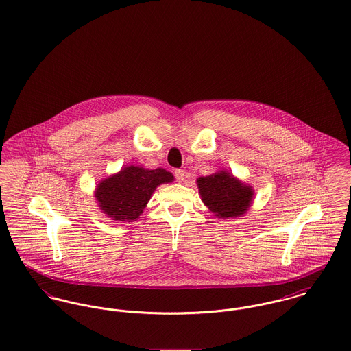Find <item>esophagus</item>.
<instances>
[{"mask_svg": "<svg viewBox=\"0 0 351 351\" xmlns=\"http://www.w3.org/2000/svg\"><path fill=\"white\" fill-rule=\"evenodd\" d=\"M174 177H176V180H177V182H182V181L185 180V171H184L182 169H177V170L174 171Z\"/></svg>", "mask_w": 351, "mask_h": 351, "instance_id": "34e87169", "label": "esophagus"}]
</instances>
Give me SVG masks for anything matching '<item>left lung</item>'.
Here are the masks:
<instances>
[{
	"label": "left lung",
	"instance_id": "left-lung-1",
	"mask_svg": "<svg viewBox=\"0 0 351 351\" xmlns=\"http://www.w3.org/2000/svg\"><path fill=\"white\" fill-rule=\"evenodd\" d=\"M204 204L217 217H237L247 212L254 191L234 180L229 173L220 171L197 180Z\"/></svg>",
	"mask_w": 351,
	"mask_h": 351
}]
</instances>
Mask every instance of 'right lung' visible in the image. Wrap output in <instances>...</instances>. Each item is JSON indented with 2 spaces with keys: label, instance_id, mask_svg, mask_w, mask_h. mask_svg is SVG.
I'll list each match as a JSON object with an SVG mask.
<instances>
[{
  "label": "right lung",
  "instance_id": "add662e5",
  "mask_svg": "<svg viewBox=\"0 0 351 351\" xmlns=\"http://www.w3.org/2000/svg\"><path fill=\"white\" fill-rule=\"evenodd\" d=\"M171 181L173 174L165 169L147 170L139 166H128L100 182L95 197L99 206L108 217L130 223L141 216L156 188Z\"/></svg>",
  "mask_w": 351,
  "mask_h": 351
}]
</instances>
